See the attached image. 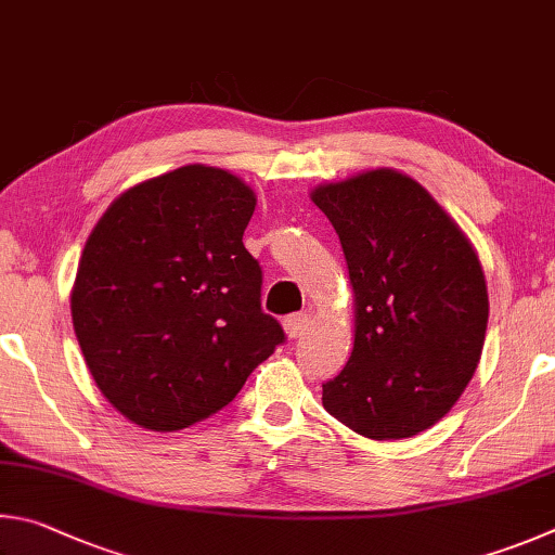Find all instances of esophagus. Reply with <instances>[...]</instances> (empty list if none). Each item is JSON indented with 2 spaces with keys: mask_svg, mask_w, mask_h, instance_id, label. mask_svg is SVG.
<instances>
[{
  "mask_svg": "<svg viewBox=\"0 0 555 555\" xmlns=\"http://www.w3.org/2000/svg\"><path fill=\"white\" fill-rule=\"evenodd\" d=\"M309 328V317L307 314H293L285 319V334L289 338H302Z\"/></svg>",
  "mask_w": 555,
  "mask_h": 555,
  "instance_id": "1",
  "label": "esophagus"
}]
</instances>
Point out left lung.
I'll use <instances>...</instances> for the list:
<instances>
[{"instance_id": "8db88e82", "label": "left lung", "mask_w": 555, "mask_h": 555, "mask_svg": "<svg viewBox=\"0 0 555 555\" xmlns=\"http://www.w3.org/2000/svg\"><path fill=\"white\" fill-rule=\"evenodd\" d=\"M312 199L341 241L356 297L348 363L324 410L375 441L410 439L451 410L480 363L488 285L470 241L420 182L367 170Z\"/></svg>"}]
</instances>
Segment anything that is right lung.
I'll return each mask as SVG.
<instances>
[{
  "label": "right lung",
  "mask_w": 555,
  "mask_h": 555,
  "mask_svg": "<svg viewBox=\"0 0 555 555\" xmlns=\"http://www.w3.org/2000/svg\"><path fill=\"white\" fill-rule=\"evenodd\" d=\"M256 194L236 175L184 165L126 190L85 243L73 326L96 387L126 420L178 431L241 392L285 332L260 309L243 246Z\"/></svg>",
  "instance_id": "obj_1"
}]
</instances>
